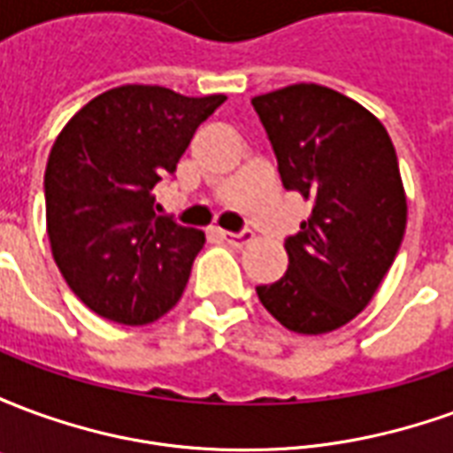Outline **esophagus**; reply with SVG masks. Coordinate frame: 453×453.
Returning <instances> with one entry per match:
<instances>
[{
  "mask_svg": "<svg viewBox=\"0 0 453 453\" xmlns=\"http://www.w3.org/2000/svg\"><path fill=\"white\" fill-rule=\"evenodd\" d=\"M220 237H223L226 242H230V245H235V247L247 245V242L252 240V235H250V233H227V230H220Z\"/></svg>",
  "mask_w": 453,
  "mask_h": 453,
  "instance_id": "esophagus-1",
  "label": "esophagus"
}]
</instances>
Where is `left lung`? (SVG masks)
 I'll list each match as a JSON object with an SVG mask.
<instances>
[{
  "instance_id": "8db88e82",
  "label": "left lung",
  "mask_w": 453,
  "mask_h": 453,
  "mask_svg": "<svg viewBox=\"0 0 453 453\" xmlns=\"http://www.w3.org/2000/svg\"><path fill=\"white\" fill-rule=\"evenodd\" d=\"M252 106L284 187L313 203L284 242L286 274L257 286V296L291 333H333L371 303L405 235L395 148L369 109L323 84H288Z\"/></svg>"
}]
</instances>
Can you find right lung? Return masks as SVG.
<instances>
[{"instance_id": "obj_1", "label": "right lung", "mask_w": 453, "mask_h": 453, "mask_svg": "<svg viewBox=\"0 0 453 453\" xmlns=\"http://www.w3.org/2000/svg\"><path fill=\"white\" fill-rule=\"evenodd\" d=\"M223 102L123 84L84 104L55 138L45 167L50 252L96 315L148 325L184 294L206 235L157 216L152 188Z\"/></svg>"}]
</instances>
